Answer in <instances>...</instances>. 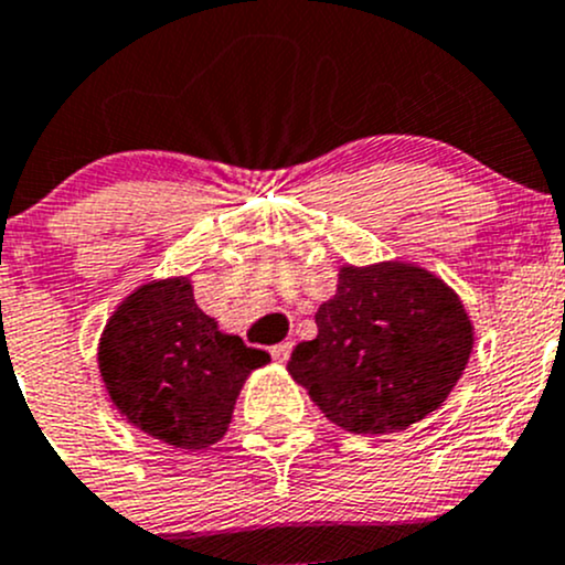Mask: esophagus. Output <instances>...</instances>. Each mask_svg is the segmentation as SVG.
Instances as JSON below:
<instances>
[{
  "mask_svg": "<svg viewBox=\"0 0 565 565\" xmlns=\"http://www.w3.org/2000/svg\"><path fill=\"white\" fill-rule=\"evenodd\" d=\"M290 351H294V345H290V342H280V345L271 348V356H275V362H288Z\"/></svg>",
  "mask_w": 565,
  "mask_h": 565,
  "instance_id": "esophagus-1",
  "label": "esophagus"
}]
</instances>
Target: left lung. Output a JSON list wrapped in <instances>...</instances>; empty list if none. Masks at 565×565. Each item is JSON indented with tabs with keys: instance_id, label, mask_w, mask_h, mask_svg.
<instances>
[{
	"instance_id": "obj_1",
	"label": "left lung",
	"mask_w": 565,
	"mask_h": 565,
	"mask_svg": "<svg viewBox=\"0 0 565 565\" xmlns=\"http://www.w3.org/2000/svg\"><path fill=\"white\" fill-rule=\"evenodd\" d=\"M288 372L337 427L356 435L408 429L457 386L473 326L455 290L427 269L386 260L342 266Z\"/></svg>"
}]
</instances>
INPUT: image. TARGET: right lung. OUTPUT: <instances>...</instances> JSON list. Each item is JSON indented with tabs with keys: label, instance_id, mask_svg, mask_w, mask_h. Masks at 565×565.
I'll return each mask as SVG.
<instances>
[{
	"label": "right lung",
	"instance_id": "obj_1",
	"mask_svg": "<svg viewBox=\"0 0 565 565\" xmlns=\"http://www.w3.org/2000/svg\"><path fill=\"white\" fill-rule=\"evenodd\" d=\"M269 359L223 334L195 305L188 277L147 282L127 296L97 353L116 411L173 449L217 444L247 375Z\"/></svg>",
	"mask_w": 565,
	"mask_h": 565
}]
</instances>
